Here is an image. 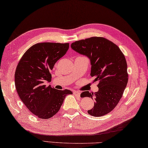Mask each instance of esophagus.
<instances>
[{
  "instance_id": "esophagus-1",
  "label": "esophagus",
  "mask_w": 148,
  "mask_h": 148,
  "mask_svg": "<svg viewBox=\"0 0 148 148\" xmlns=\"http://www.w3.org/2000/svg\"><path fill=\"white\" fill-rule=\"evenodd\" d=\"M73 94H74V95H75L76 96H77V97H79L80 96V93L79 91H76V90H75V91H74L73 92Z\"/></svg>"
}]
</instances>
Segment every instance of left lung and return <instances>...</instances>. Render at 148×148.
I'll return each instance as SVG.
<instances>
[{
    "instance_id": "1",
    "label": "left lung",
    "mask_w": 148,
    "mask_h": 148,
    "mask_svg": "<svg viewBox=\"0 0 148 148\" xmlns=\"http://www.w3.org/2000/svg\"><path fill=\"white\" fill-rule=\"evenodd\" d=\"M71 48L87 56L91 64L90 76L98 82V92H83L80 96L95 99L91 116L99 117L108 114L119 103L128 82L127 65L120 48L103 37H92L72 42Z\"/></svg>"
}]
</instances>
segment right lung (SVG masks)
Wrapping results in <instances>:
<instances>
[{
	"mask_svg": "<svg viewBox=\"0 0 148 148\" xmlns=\"http://www.w3.org/2000/svg\"><path fill=\"white\" fill-rule=\"evenodd\" d=\"M69 48V43L35 44L26 51L16 68L15 85L18 95L29 111L40 119L54 116L65 96L72 94L68 89L57 90L45 85L51 81V71Z\"/></svg>",
	"mask_w": 148,
	"mask_h": 148,
	"instance_id": "right-lung-1",
	"label": "right lung"
}]
</instances>
